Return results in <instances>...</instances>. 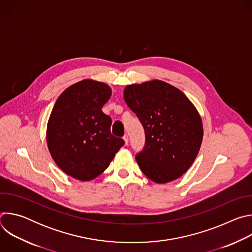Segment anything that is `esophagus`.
I'll use <instances>...</instances> for the list:
<instances>
[{
	"label": "esophagus",
	"instance_id": "obj_1",
	"mask_svg": "<svg viewBox=\"0 0 252 252\" xmlns=\"http://www.w3.org/2000/svg\"><path fill=\"white\" fill-rule=\"evenodd\" d=\"M124 140H125L126 146H127V143H128V135H127V134H125V135H124Z\"/></svg>",
	"mask_w": 252,
	"mask_h": 252
}]
</instances>
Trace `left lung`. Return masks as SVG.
<instances>
[{
  "label": "left lung",
  "instance_id": "left-lung-1",
  "mask_svg": "<svg viewBox=\"0 0 252 252\" xmlns=\"http://www.w3.org/2000/svg\"><path fill=\"white\" fill-rule=\"evenodd\" d=\"M124 98L145 128L146 146L135 156L141 171L157 184L181 177L202 142L196 107L182 91L159 80L126 86Z\"/></svg>",
  "mask_w": 252,
  "mask_h": 252
}]
</instances>
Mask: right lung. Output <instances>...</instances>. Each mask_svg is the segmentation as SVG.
Returning a JSON list of instances; mask_svg holds the SVG:
<instances>
[{
	"mask_svg": "<svg viewBox=\"0 0 252 252\" xmlns=\"http://www.w3.org/2000/svg\"><path fill=\"white\" fill-rule=\"evenodd\" d=\"M112 89L83 80L58 97L47 126V145L58 166L67 175L89 182L101 174L125 145L111 133L112 119L101 107Z\"/></svg>",
	"mask_w": 252,
	"mask_h": 252,
	"instance_id": "obj_1",
	"label": "right lung"
}]
</instances>
